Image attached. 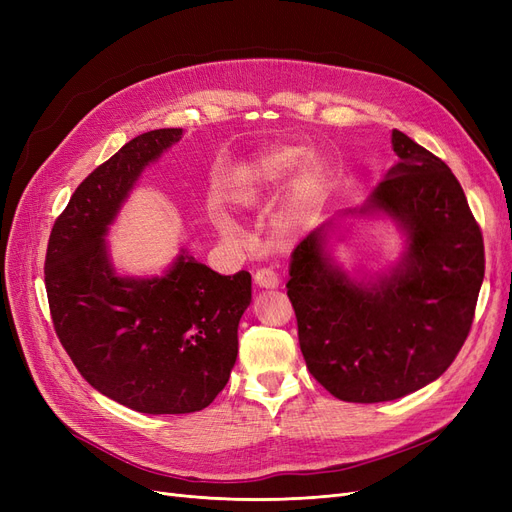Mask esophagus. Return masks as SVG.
Returning a JSON list of instances; mask_svg holds the SVG:
<instances>
[{
    "mask_svg": "<svg viewBox=\"0 0 512 512\" xmlns=\"http://www.w3.org/2000/svg\"><path fill=\"white\" fill-rule=\"evenodd\" d=\"M254 282L258 288H277L280 286V277H277V273L273 269H258L256 275H254Z\"/></svg>",
    "mask_w": 512,
    "mask_h": 512,
    "instance_id": "esophagus-1",
    "label": "esophagus"
}]
</instances>
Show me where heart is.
Segmentation results:
<instances>
[{
	"mask_svg": "<svg viewBox=\"0 0 512 512\" xmlns=\"http://www.w3.org/2000/svg\"><path fill=\"white\" fill-rule=\"evenodd\" d=\"M305 158V149L299 145H275L260 153H254L252 158L241 162L232 170L226 185H224V200L226 205L239 211L258 209L269 196L284 188L286 181L294 176L290 183V192L280 213L284 224H294L301 215L312 207L316 200L322 181L324 168L318 158ZM300 170L297 171L296 168ZM213 224L220 230L222 237L235 239L237 228L222 211L213 213Z\"/></svg>",
	"mask_w": 512,
	"mask_h": 512,
	"instance_id": "1",
	"label": "heart"
}]
</instances>
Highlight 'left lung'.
<instances>
[{"mask_svg":"<svg viewBox=\"0 0 512 512\" xmlns=\"http://www.w3.org/2000/svg\"><path fill=\"white\" fill-rule=\"evenodd\" d=\"M395 166L354 218H386L404 237L389 271L350 273L333 254L342 222L294 247L286 284L299 344L333 397L378 404L423 389L455 361L485 277L483 235L459 181L440 158L393 130Z\"/></svg>","mask_w":512,"mask_h":512,"instance_id":"left-lung-1","label":"left lung"}]
</instances>
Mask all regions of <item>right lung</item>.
Wrapping results in <instances>:
<instances>
[{
    "mask_svg": "<svg viewBox=\"0 0 512 512\" xmlns=\"http://www.w3.org/2000/svg\"><path fill=\"white\" fill-rule=\"evenodd\" d=\"M181 128L132 138L100 164L59 215L44 282L61 346L81 376L145 414L207 408L239 352L252 275H220L179 250L160 275H121L106 237L143 170L181 141Z\"/></svg>",
    "mask_w": 512,
    "mask_h": 512,
    "instance_id": "add662e5",
    "label": "right lung"
}]
</instances>
